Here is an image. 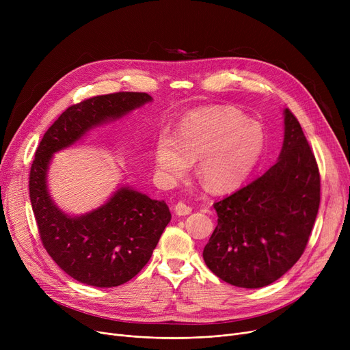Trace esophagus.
<instances>
[{"mask_svg": "<svg viewBox=\"0 0 350 350\" xmlns=\"http://www.w3.org/2000/svg\"><path fill=\"white\" fill-rule=\"evenodd\" d=\"M174 211L177 215H187L191 213V207L187 206L186 203H183V201H178V203L174 206Z\"/></svg>", "mask_w": 350, "mask_h": 350, "instance_id": "esophagus-1", "label": "esophagus"}]
</instances>
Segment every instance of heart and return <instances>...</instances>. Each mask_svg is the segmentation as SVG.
Masks as SVG:
<instances>
[{"mask_svg":"<svg viewBox=\"0 0 350 350\" xmlns=\"http://www.w3.org/2000/svg\"><path fill=\"white\" fill-rule=\"evenodd\" d=\"M265 146L260 123L234 107L200 109L183 118L174 136L161 132L154 144L157 173L165 181L185 176L198 160L197 176L213 191L240 187Z\"/></svg>","mask_w":350,"mask_h":350,"instance_id":"obj_1","label":"heart"}]
</instances>
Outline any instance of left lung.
<instances>
[{
  "label": "left lung",
  "instance_id": "8db88e82",
  "mask_svg": "<svg viewBox=\"0 0 350 350\" xmlns=\"http://www.w3.org/2000/svg\"><path fill=\"white\" fill-rule=\"evenodd\" d=\"M284 143L271 169L214 203L217 227L203 251L219 280L262 288L304 254L321 203V176L298 119L284 110Z\"/></svg>",
  "mask_w": 350,
  "mask_h": 350
}]
</instances>
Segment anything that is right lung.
Listing matches in <instances>:
<instances>
[{"instance_id":"1","label":"right lung","mask_w":350,"mask_h":350,"mask_svg":"<svg viewBox=\"0 0 350 350\" xmlns=\"http://www.w3.org/2000/svg\"><path fill=\"white\" fill-rule=\"evenodd\" d=\"M152 100L143 92H118L72 105L45 132L35 152L29 198L42 245L62 271L82 284L112 288L136 277L149 262L172 214L163 200L122 186L96 210L68 215L48 193L51 159L90 129Z\"/></svg>"}]
</instances>
